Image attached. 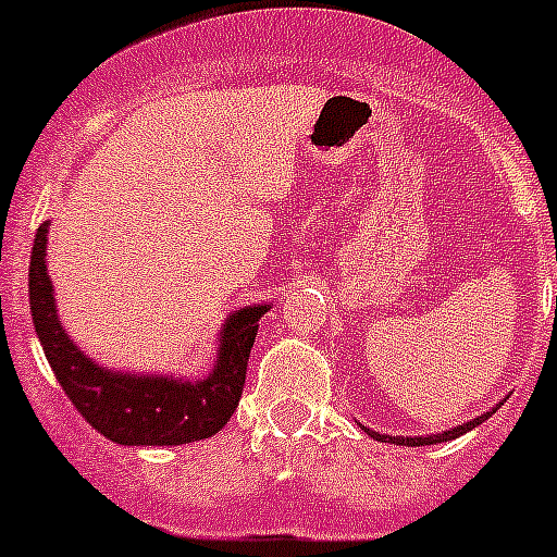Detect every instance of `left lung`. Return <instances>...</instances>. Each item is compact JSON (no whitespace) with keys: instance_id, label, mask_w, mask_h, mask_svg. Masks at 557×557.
Here are the masks:
<instances>
[{"instance_id":"8db88e82","label":"left lung","mask_w":557,"mask_h":557,"mask_svg":"<svg viewBox=\"0 0 557 557\" xmlns=\"http://www.w3.org/2000/svg\"><path fill=\"white\" fill-rule=\"evenodd\" d=\"M494 410H496V407H494ZM494 410H491V412H482V416L471 418V421H466V424L455 426V430L437 432V435H430V437L379 435V432H373V430H366V426H362V430H366L368 435H371V437H376V441H382V444H396V446H426V444H444V441H451V437H460V435H466V432H469V430H474V426H480L482 421H488V418L494 416Z\"/></svg>"}]
</instances>
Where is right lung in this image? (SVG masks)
Returning a JSON list of instances; mask_svg holds the SVG:
<instances>
[{
    "mask_svg": "<svg viewBox=\"0 0 557 557\" xmlns=\"http://www.w3.org/2000/svg\"><path fill=\"white\" fill-rule=\"evenodd\" d=\"M49 223L36 231L29 256V312L49 366L69 401L100 435L122 446H181L218 435L243 398L250 348L270 304L236 309L220 329V354L200 382L136 376L100 368L69 339L58 321L47 275Z\"/></svg>",
    "mask_w": 557,
    "mask_h": 557,
    "instance_id": "obj_1",
    "label": "right lung"
}]
</instances>
